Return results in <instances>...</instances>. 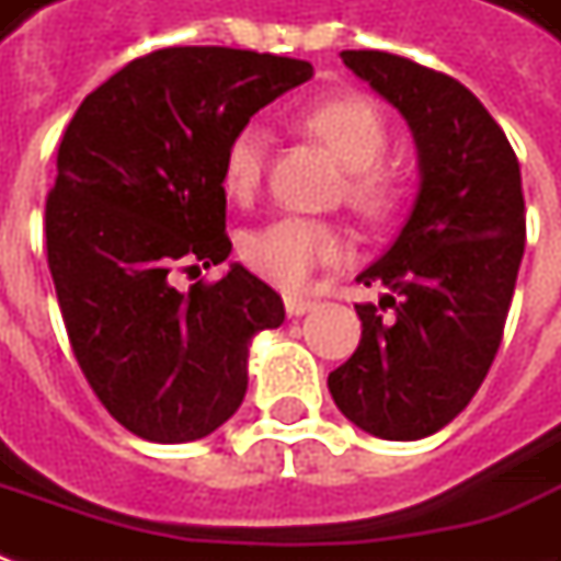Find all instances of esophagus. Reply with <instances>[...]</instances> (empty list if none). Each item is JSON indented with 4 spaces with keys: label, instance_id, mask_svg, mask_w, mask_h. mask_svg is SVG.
<instances>
[{
    "label": "esophagus",
    "instance_id": "obj_1",
    "mask_svg": "<svg viewBox=\"0 0 561 561\" xmlns=\"http://www.w3.org/2000/svg\"><path fill=\"white\" fill-rule=\"evenodd\" d=\"M284 306H287L289 318H302V314H308L318 302H314V299H306V296H287Z\"/></svg>",
    "mask_w": 561,
    "mask_h": 561
}]
</instances>
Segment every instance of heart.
I'll list each match as a JSON object with an SVG mask.
<instances>
[{"mask_svg":"<svg viewBox=\"0 0 561 561\" xmlns=\"http://www.w3.org/2000/svg\"><path fill=\"white\" fill-rule=\"evenodd\" d=\"M302 126L333 150L348 172V201L364 213H379L392 201V179L377 167L389 148V126L374 101L360 95L330 98L314 104L302 116ZM272 135L262 123H247L231 135L221 182L225 191L247 201L265 175ZM345 253L340 231L333 225L308 216H280L255 228L243 240V259L255 274L277 287H302L321 265L336 262Z\"/></svg>","mask_w":561,"mask_h":561,"instance_id":"b5f03b06","label":"heart"}]
</instances>
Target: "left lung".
Wrapping results in <instances>:
<instances>
[{
  "mask_svg": "<svg viewBox=\"0 0 561 561\" xmlns=\"http://www.w3.org/2000/svg\"><path fill=\"white\" fill-rule=\"evenodd\" d=\"M342 64L404 116L420 187L392 247L358 274L386 293L355 306L358 348L327 386L358 430L416 442L463 411L497 355L525 253L522 172L457 79L386 51H342Z\"/></svg>",
  "mask_w": 561,
  "mask_h": 561,
  "instance_id": "1",
  "label": "left lung"
}]
</instances>
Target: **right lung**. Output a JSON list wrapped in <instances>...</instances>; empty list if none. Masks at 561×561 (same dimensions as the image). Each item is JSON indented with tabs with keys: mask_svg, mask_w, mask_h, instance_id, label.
Wrapping results in <instances>:
<instances>
[{
	"mask_svg": "<svg viewBox=\"0 0 561 561\" xmlns=\"http://www.w3.org/2000/svg\"><path fill=\"white\" fill-rule=\"evenodd\" d=\"M314 77L311 64L219 45L135 58L79 104L45 203V247L82 374L116 423L157 445L206 438L247 394L250 345L284 302L231 262L216 284L169 272L221 265V160L240 126Z\"/></svg>",
	"mask_w": 561,
	"mask_h": 561,
	"instance_id": "right-lung-1",
	"label": "right lung"
}]
</instances>
